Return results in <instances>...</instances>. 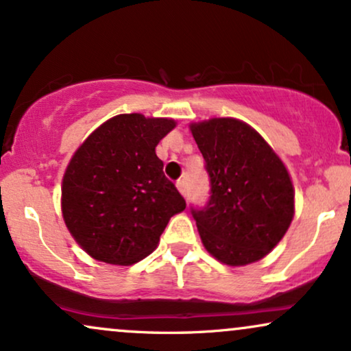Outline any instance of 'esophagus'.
<instances>
[{"mask_svg":"<svg viewBox=\"0 0 351 351\" xmlns=\"http://www.w3.org/2000/svg\"><path fill=\"white\" fill-rule=\"evenodd\" d=\"M176 188L181 193V196H186V184H184V180H178L176 181Z\"/></svg>","mask_w":351,"mask_h":351,"instance_id":"obj_1","label":"esophagus"}]
</instances>
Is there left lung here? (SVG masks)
I'll return each mask as SVG.
<instances>
[{
    "mask_svg": "<svg viewBox=\"0 0 351 351\" xmlns=\"http://www.w3.org/2000/svg\"><path fill=\"white\" fill-rule=\"evenodd\" d=\"M210 178V199L193 210L201 242L214 258L245 267L281 242L294 217L291 175L247 122L210 117L189 124Z\"/></svg>",
    "mask_w": 351,
    "mask_h": 351,
    "instance_id": "1",
    "label": "left lung"
}]
</instances>
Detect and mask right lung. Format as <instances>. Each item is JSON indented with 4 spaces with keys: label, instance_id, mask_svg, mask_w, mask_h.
<instances>
[{
    "label": "right lung",
    "instance_id": "1",
    "mask_svg": "<svg viewBox=\"0 0 351 351\" xmlns=\"http://www.w3.org/2000/svg\"><path fill=\"white\" fill-rule=\"evenodd\" d=\"M175 128L168 117L117 114L70 158L62 180V216L91 258L137 263L157 248L168 221L186 208L155 152Z\"/></svg>",
    "mask_w": 351,
    "mask_h": 351
}]
</instances>
